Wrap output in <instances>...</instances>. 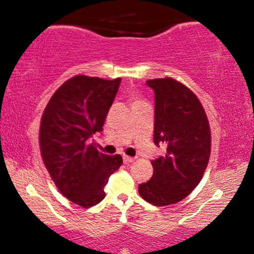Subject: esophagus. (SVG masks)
Segmentation results:
<instances>
[{
	"label": "esophagus",
	"instance_id": "esophagus-1",
	"mask_svg": "<svg viewBox=\"0 0 254 254\" xmlns=\"http://www.w3.org/2000/svg\"><path fill=\"white\" fill-rule=\"evenodd\" d=\"M123 160H124V164H130V162H132L135 159H133V157H131V156L123 155Z\"/></svg>",
	"mask_w": 254,
	"mask_h": 254
}]
</instances>
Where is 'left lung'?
<instances>
[{"label":"left lung","mask_w":254,"mask_h":254,"mask_svg":"<svg viewBox=\"0 0 254 254\" xmlns=\"http://www.w3.org/2000/svg\"><path fill=\"white\" fill-rule=\"evenodd\" d=\"M154 90V143L166 145L153 160V177L139 184V196L156 206L180 202L199 184L210 156L205 111L188 87L171 77L148 80Z\"/></svg>","instance_id":"obj_1"}]
</instances>
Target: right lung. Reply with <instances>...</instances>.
<instances>
[{"label": "right lung", "instance_id": "add662e5", "mask_svg": "<svg viewBox=\"0 0 254 254\" xmlns=\"http://www.w3.org/2000/svg\"><path fill=\"white\" fill-rule=\"evenodd\" d=\"M122 78L77 75L65 81L49 101L40 123L43 161L64 197L89 208L105 198L109 178L123 164L121 155H105L88 144L103 131Z\"/></svg>", "mask_w": 254, "mask_h": 254}]
</instances>
